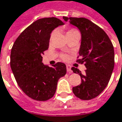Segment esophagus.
Wrapping results in <instances>:
<instances>
[{"label":"esophagus","instance_id":"1","mask_svg":"<svg viewBox=\"0 0 122 122\" xmlns=\"http://www.w3.org/2000/svg\"><path fill=\"white\" fill-rule=\"evenodd\" d=\"M66 70H67V72H68L69 73H72V71H71V67L70 65L67 64L66 65Z\"/></svg>","mask_w":122,"mask_h":122}]
</instances>
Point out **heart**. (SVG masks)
<instances>
[{
	"label": "heart",
	"mask_w": 122,
	"mask_h": 122,
	"mask_svg": "<svg viewBox=\"0 0 122 122\" xmlns=\"http://www.w3.org/2000/svg\"><path fill=\"white\" fill-rule=\"evenodd\" d=\"M76 31L77 30L76 29H75V28H71V29H68V31H67V32H66V34H67V33H69V32H76ZM53 36H54V32L51 33V38H52ZM61 58L63 59V60H67V59H68V56L66 55V54H62V55H61Z\"/></svg>",
	"instance_id": "obj_1"
}]
</instances>
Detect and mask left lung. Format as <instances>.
I'll list each match as a JSON object with an SVG mask.
<instances>
[{"instance_id": "left-lung-1", "label": "left lung", "mask_w": 122, "mask_h": 122, "mask_svg": "<svg viewBox=\"0 0 122 122\" xmlns=\"http://www.w3.org/2000/svg\"><path fill=\"white\" fill-rule=\"evenodd\" d=\"M63 19L77 26L81 33L77 62L84 64L86 67L84 75L77 68H71L81 78V83L73 87V93L81 100H91L105 90L110 80L115 62L113 45L105 32L86 18Z\"/></svg>"}]
</instances>
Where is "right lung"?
Masks as SVG:
<instances>
[{
  "label": "right lung",
  "instance_id": "right-lung-1",
  "mask_svg": "<svg viewBox=\"0 0 122 122\" xmlns=\"http://www.w3.org/2000/svg\"><path fill=\"white\" fill-rule=\"evenodd\" d=\"M63 24L54 17L39 19L21 32L12 47L10 64L13 75L21 90L36 101L51 98L58 79L66 73L65 64L57 62L49 67L42 62L51 31Z\"/></svg>",
  "mask_w": 122,
  "mask_h": 122
}]
</instances>
